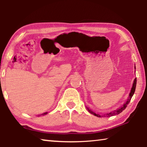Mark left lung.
I'll return each instance as SVG.
<instances>
[{
    "label": "left lung",
    "mask_w": 147,
    "mask_h": 147,
    "mask_svg": "<svg viewBox=\"0 0 147 147\" xmlns=\"http://www.w3.org/2000/svg\"><path fill=\"white\" fill-rule=\"evenodd\" d=\"M135 69H136V67H135ZM136 83H137V79H136V78H135V80H134V83H133L132 88H131L130 93V94H129V98H128L127 101H126V102L124 103L123 106H121L120 108H118L117 109H116V110L113 111H111V112H109V113H106L105 115H100V114H99V113H94V111H92L91 109H89V108H88V107H87V109H88V111H89V112L90 113L93 114V115H94V116L98 117H102V116H104V117H111V116H113V115H118V114H119L120 113H121L122 111H123L124 110V109H126V106H128V104H129V102H130V100H131V97H132V96L134 95V92H135V90H136Z\"/></svg>",
    "instance_id": "1"
}]
</instances>
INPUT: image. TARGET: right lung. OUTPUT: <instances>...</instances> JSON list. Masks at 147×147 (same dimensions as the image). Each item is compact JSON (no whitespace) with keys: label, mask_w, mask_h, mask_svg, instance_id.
Returning <instances> with one entry per match:
<instances>
[{"label":"right lung","mask_w":147,"mask_h":147,"mask_svg":"<svg viewBox=\"0 0 147 147\" xmlns=\"http://www.w3.org/2000/svg\"><path fill=\"white\" fill-rule=\"evenodd\" d=\"M47 113V112H46V113H44L43 114V115H46V114Z\"/></svg>","instance_id":"right-lung-1"}]
</instances>
